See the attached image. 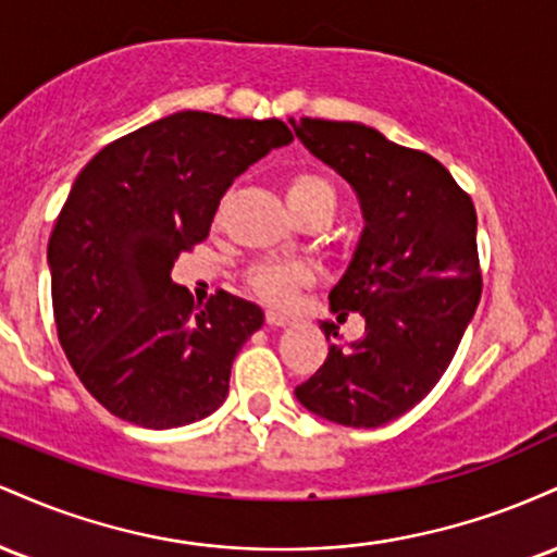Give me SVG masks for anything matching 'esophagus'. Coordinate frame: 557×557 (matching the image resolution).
<instances>
[{
	"instance_id": "34e87169",
	"label": "esophagus",
	"mask_w": 557,
	"mask_h": 557,
	"mask_svg": "<svg viewBox=\"0 0 557 557\" xmlns=\"http://www.w3.org/2000/svg\"><path fill=\"white\" fill-rule=\"evenodd\" d=\"M267 324H270V327H287V324H293V317L283 314V311L270 309L267 311Z\"/></svg>"
}]
</instances>
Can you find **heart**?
<instances>
[{"label": "heart", "instance_id": "b5f03b06", "mask_svg": "<svg viewBox=\"0 0 557 557\" xmlns=\"http://www.w3.org/2000/svg\"><path fill=\"white\" fill-rule=\"evenodd\" d=\"M285 198L287 207L296 212L298 220L304 214L317 212V209L330 214L335 209V188L317 172H298V175H293L287 181ZM306 277H309V272L298 264H257L248 272V283L270 304H285L296 293V287L306 283Z\"/></svg>", "mask_w": 557, "mask_h": 557}]
</instances>
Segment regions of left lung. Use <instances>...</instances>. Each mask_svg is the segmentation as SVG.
Masks as SVG:
<instances>
[{
  "mask_svg": "<svg viewBox=\"0 0 557 557\" xmlns=\"http://www.w3.org/2000/svg\"><path fill=\"white\" fill-rule=\"evenodd\" d=\"M300 144L361 201L363 230L348 270L330 290L337 322L359 311L367 330L337 343L296 398L317 417L372 430L403 417L450 367L479 296L476 212L469 194L424 151L393 144L374 127L290 120Z\"/></svg>",
  "mask_w": 557,
  "mask_h": 557,
  "instance_id": "1",
  "label": "left lung"
}]
</instances>
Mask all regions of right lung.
I'll return each mask as SVG.
<instances>
[{"label": "right lung", "mask_w": 557, "mask_h": 557, "mask_svg": "<svg viewBox=\"0 0 557 557\" xmlns=\"http://www.w3.org/2000/svg\"><path fill=\"white\" fill-rule=\"evenodd\" d=\"M290 140L283 120L175 112L112 140L75 177L47 251L57 335L117 419L172 430L225 403L264 311L225 290L196 309L170 272L207 238L235 177Z\"/></svg>", "instance_id": "1"}]
</instances>
